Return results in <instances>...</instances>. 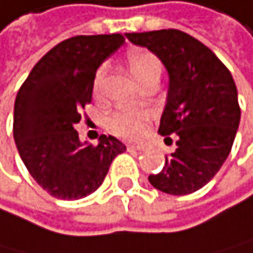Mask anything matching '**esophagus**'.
Instances as JSON below:
<instances>
[{"instance_id":"1","label":"esophagus","mask_w":253,"mask_h":253,"mask_svg":"<svg viewBox=\"0 0 253 253\" xmlns=\"http://www.w3.org/2000/svg\"><path fill=\"white\" fill-rule=\"evenodd\" d=\"M127 149H135V151H143L145 146L143 145H127Z\"/></svg>"}]
</instances>
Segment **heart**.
I'll return each instance as SVG.
<instances>
[{
	"instance_id": "heart-1",
	"label": "heart",
	"mask_w": 253,
	"mask_h": 253,
	"mask_svg": "<svg viewBox=\"0 0 253 253\" xmlns=\"http://www.w3.org/2000/svg\"><path fill=\"white\" fill-rule=\"evenodd\" d=\"M127 63L132 75L140 82L143 80L145 77L149 75H161L162 66L159 58L154 53L148 51V50H133L129 53L127 56ZM105 69L100 67L96 72L94 77V89L99 88L102 77H104ZM149 121V112L143 108H132V107H123L118 108L116 112H113L108 116L107 126L108 129L113 133L124 138H137L141 133L145 132L146 126Z\"/></svg>"
}]
</instances>
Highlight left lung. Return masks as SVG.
<instances>
[{
    "instance_id": "left-lung-1",
    "label": "left lung",
    "mask_w": 253,
    "mask_h": 253,
    "mask_svg": "<svg viewBox=\"0 0 253 253\" xmlns=\"http://www.w3.org/2000/svg\"><path fill=\"white\" fill-rule=\"evenodd\" d=\"M126 38L153 51L169 74L159 133H176V149L165 157L162 171L148 179L165 194H192L214 178L233 146L241 120L235 80L210 48L182 31L126 33Z\"/></svg>"
}]
</instances>
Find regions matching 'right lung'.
I'll list each match as a JSON object with an SVG mask.
<instances>
[{
  "instance_id": "add662e5",
  "label": "right lung",
  "mask_w": 253,
  "mask_h": 253,
  "mask_svg": "<svg viewBox=\"0 0 253 253\" xmlns=\"http://www.w3.org/2000/svg\"><path fill=\"white\" fill-rule=\"evenodd\" d=\"M124 43L121 34L75 36L43 55L18 89L14 140L38 184L61 200H79L104 182L113 159L126 146L100 135L96 146L74 127L92 99L97 69Z\"/></svg>"
}]
</instances>
